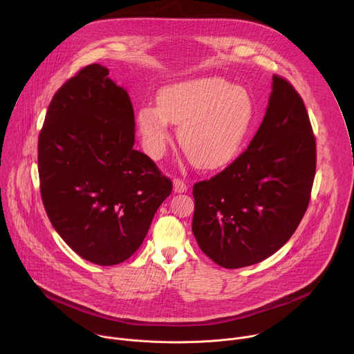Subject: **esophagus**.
I'll return each mask as SVG.
<instances>
[{
	"label": "esophagus",
	"instance_id": "1",
	"mask_svg": "<svg viewBox=\"0 0 354 354\" xmlns=\"http://www.w3.org/2000/svg\"><path fill=\"white\" fill-rule=\"evenodd\" d=\"M174 190L176 193H183L187 190V185L180 178H175L174 179Z\"/></svg>",
	"mask_w": 354,
	"mask_h": 354
}]
</instances>
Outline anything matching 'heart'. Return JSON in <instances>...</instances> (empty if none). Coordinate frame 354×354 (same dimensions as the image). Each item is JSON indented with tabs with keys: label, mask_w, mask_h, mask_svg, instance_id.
I'll return each instance as SVG.
<instances>
[{
	"label": "heart",
	"mask_w": 354,
	"mask_h": 354,
	"mask_svg": "<svg viewBox=\"0 0 354 354\" xmlns=\"http://www.w3.org/2000/svg\"><path fill=\"white\" fill-rule=\"evenodd\" d=\"M254 120V100L242 86L223 78H198L165 86L158 104L142 105L137 126L144 149L160 160L172 141L171 123L180 124L178 140L187 157L201 169L230 164Z\"/></svg>",
	"instance_id": "1"
}]
</instances>
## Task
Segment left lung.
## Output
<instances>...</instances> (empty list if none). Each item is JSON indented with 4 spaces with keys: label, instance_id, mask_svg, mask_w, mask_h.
Masks as SVG:
<instances>
[{
    "label": "left lung",
    "instance_id": "1",
    "mask_svg": "<svg viewBox=\"0 0 354 354\" xmlns=\"http://www.w3.org/2000/svg\"><path fill=\"white\" fill-rule=\"evenodd\" d=\"M317 142L304 100L273 75L265 119L248 149L224 171L193 185L192 231L225 269L273 255L304 217L315 178Z\"/></svg>",
    "mask_w": 354,
    "mask_h": 354
}]
</instances>
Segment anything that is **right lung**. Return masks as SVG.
<instances>
[{
  "mask_svg": "<svg viewBox=\"0 0 354 354\" xmlns=\"http://www.w3.org/2000/svg\"><path fill=\"white\" fill-rule=\"evenodd\" d=\"M109 70L89 64L62 85L37 142L40 196L64 242L100 266L124 262L142 243L172 192L154 161L134 149V111Z\"/></svg>",
  "mask_w": 354,
  "mask_h": 354,
  "instance_id": "1",
  "label": "right lung"
}]
</instances>
